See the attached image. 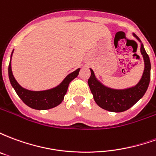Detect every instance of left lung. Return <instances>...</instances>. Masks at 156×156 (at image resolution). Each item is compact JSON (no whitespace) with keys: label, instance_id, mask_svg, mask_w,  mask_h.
Here are the masks:
<instances>
[{"label":"left lung","instance_id":"1","mask_svg":"<svg viewBox=\"0 0 156 156\" xmlns=\"http://www.w3.org/2000/svg\"><path fill=\"white\" fill-rule=\"evenodd\" d=\"M137 40L140 41L137 36L134 34ZM141 54L144 61V70L140 81L134 87L127 89H112L102 85L96 79L94 71L91 70V76L88 78V83L96 104L105 110L110 112H124L130 108L140 99L147 90L151 80V61L144 50L143 44L140 47Z\"/></svg>","mask_w":156,"mask_h":156}]
</instances>
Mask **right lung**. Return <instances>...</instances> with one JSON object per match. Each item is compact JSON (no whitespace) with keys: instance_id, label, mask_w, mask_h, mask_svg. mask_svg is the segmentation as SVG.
I'll list each match as a JSON object with an SVG mask.
<instances>
[{"instance_id":"1","label":"right lung","mask_w":156,"mask_h":156,"mask_svg":"<svg viewBox=\"0 0 156 156\" xmlns=\"http://www.w3.org/2000/svg\"><path fill=\"white\" fill-rule=\"evenodd\" d=\"M79 70L80 68H78L76 71L68 74L58 87L49 89V90H44V91H31V90L23 88L21 85H19L12 74L11 61L9 64L8 74L11 84L24 104L34 109L45 110V109L54 108L61 104L62 101L63 100L66 93L68 91L69 83L78 76Z\"/></svg>"}]
</instances>
